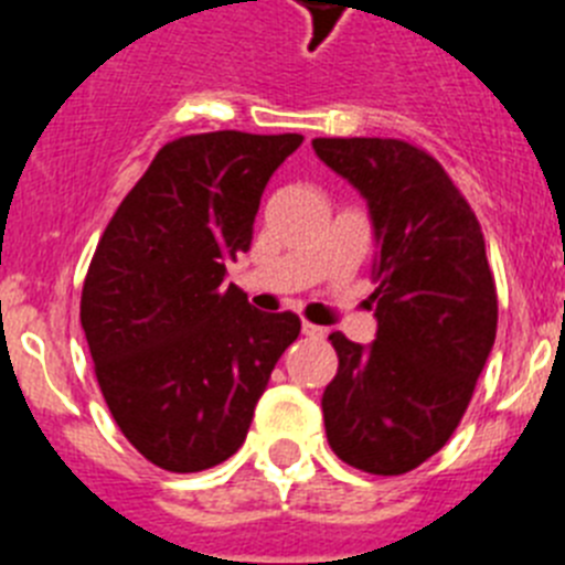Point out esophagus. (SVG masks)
<instances>
[{"label": "esophagus", "instance_id": "esophagus-1", "mask_svg": "<svg viewBox=\"0 0 565 565\" xmlns=\"http://www.w3.org/2000/svg\"><path fill=\"white\" fill-rule=\"evenodd\" d=\"M301 330H303V335H307V338H323V335H327V330H323V327H316V323H310V321H303Z\"/></svg>", "mask_w": 565, "mask_h": 565}]
</instances>
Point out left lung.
I'll return each mask as SVG.
<instances>
[{
  "label": "left lung",
  "mask_w": 565,
  "mask_h": 565,
  "mask_svg": "<svg viewBox=\"0 0 565 565\" xmlns=\"http://www.w3.org/2000/svg\"><path fill=\"white\" fill-rule=\"evenodd\" d=\"M318 159L370 204L377 335L332 332L323 390L332 452L370 475H404L452 438L498 332V289L478 215L440 161L401 139H316Z\"/></svg>",
  "instance_id": "1"
}]
</instances>
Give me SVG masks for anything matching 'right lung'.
I'll use <instances>...</instances> for the list:
<instances>
[{"instance_id":"1","label":"right lung","mask_w":565,"mask_h":565,"mask_svg":"<svg viewBox=\"0 0 565 565\" xmlns=\"http://www.w3.org/2000/svg\"><path fill=\"white\" fill-rule=\"evenodd\" d=\"M301 141L242 130L167 141L96 244L78 312L96 381L121 435L167 472L238 452L301 332L296 312H258L224 284L269 175Z\"/></svg>"}]
</instances>
